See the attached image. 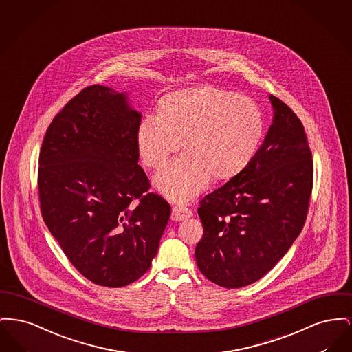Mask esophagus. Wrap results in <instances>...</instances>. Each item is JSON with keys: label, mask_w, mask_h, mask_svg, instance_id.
Returning a JSON list of instances; mask_svg holds the SVG:
<instances>
[{"label": "esophagus", "mask_w": 352, "mask_h": 352, "mask_svg": "<svg viewBox=\"0 0 352 352\" xmlns=\"http://www.w3.org/2000/svg\"><path fill=\"white\" fill-rule=\"evenodd\" d=\"M192 216H193L192 210L189 208H186L185 205H175L172 208V220H175V221H182V220L189 219Z\"/></svg>", "instance_id": "esophagus-1"}]
</instances>
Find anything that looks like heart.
<instances>
[{
    "label": "heart",
    "instance_id": "1",
    "mask_svg": "<svg viewBox=\"0 0 352 352\" xmlns=\"http://www.w3.org/2000/svg\"><path fill=\"white\" fill-rule=\"evenodd\" d=\"M263 131V112L256 100L217 86H200L167 95L160 115L142 120L136 142L143 163L155 170L166 167L183 142L186 152L156 184L168 197L188 200L212 176L226 180L248 167Z\"/></svg>",
    "mask_w": 352,
    "mask_h": 352
}]
</instances>
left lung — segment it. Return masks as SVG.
Listing matches in <instances>:
<instances>
[{
  "mask_svg": "<svg viewBox=\"0 0 352 352\" xmlns=\"http://www.w3.org/2000/svg\"><path fill=\"white\" fill-rule=\"evenodd\" d=\"M273 124L256 156L197 209L196 262L213 283L237 289L270 272L299 236L309 212L314 162L302 122L270 95Z\"/></svg>",
  "mask_w": 352,
  "mask_h": 352,
  "instance_id": "obj_1",
  "label": "left lung"
}]
</instances>
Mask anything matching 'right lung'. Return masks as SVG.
I'll return each instance as SVG.
<instances>
[{
	"label": "right lung",
	"mask_w": 352,
	"mask_h": 352,
	"mask_svg": "<svg viewBox=\"0 0 352 352\" xmlns=\"http://www.w3.org/2000/svg\"><path fill=\"white\" fill-rule=\"evenodd\" d=\"M140 122L124 94L93 85L56 113L39 152L43 221L75 269L99 286L144 276L170 217L138 164Z\"/></svg>",
	"instance_id": "obj_1"
}]
</instances>
